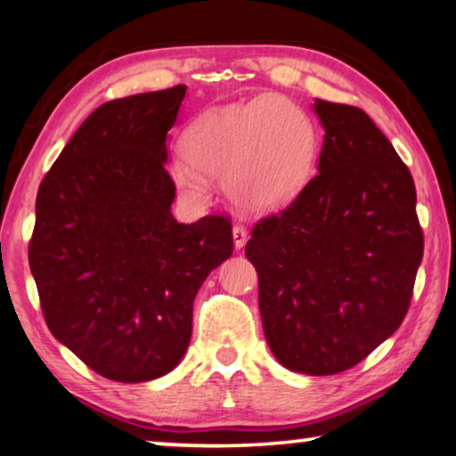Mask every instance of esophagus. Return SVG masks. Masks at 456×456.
<instances>
[{
    "instance_id": "1",
    "label": "esophagus",
    "mask_w": 456,
    "mask_h": 456,
    "mask_svg": "<svg viewBox=\"0 0 456 456\" xmlns=\"http://www.w3.org/2000/svg\"><path fill=\"white\" fill-rule=\"evenodd\" d=\"M246 241H248L246 227L240 225V223H235V225H233V243H235V248L241 249L243 246H246Z\"/></svg>"
}]
</instances>
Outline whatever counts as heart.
<instances>
[{
  "label": "heart",
  "mask_w": 456,
  "mask_h": 456,
  "mask_svg": "<svg viewBox=\"0 0 456 456\" xmlns=\"http://www.w3.org/2000/svg\"><path fill=\"white\" fill-rule=\"evenodd\" d=\"M319 137L314 120L282 98H257L202 114L186 128L175 186L190 199L207 190L205 175H223L237 205L262 213L301 192L314 172Z\"/></svg>",
  "instance_id": "b5f03b06"
}]
</instances>
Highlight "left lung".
Here are the masks:
<instances>
[{
	"label": "left lung",
	"mask_w": 456,
	"mask_h": 456,
	"mask_svg": "<svg viewBox=\"0 0 456 456\" xmlns=\"http://www.w3.org/2000/svg\"><path fill=\"white\" fill-rule=\"evenodd\" d=\"M319 172L251 229L264 334L282 366L338 375L383 344L410 309L424 233L405 163L356 106L317 100Z\"/></svg>",
	"instance_id": "obj_1"
}]
</instances>
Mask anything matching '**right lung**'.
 Returning a JSON list of instances; mask_svg holds the SVG:
<instances>
[{"label": "right lung", "mask_w": 456, "mask_h": 456, "mask_svg": "<svg viewBox=\"0 0 456 456\" xmlns=\"http://www.w3.org/2000/svg\"><path fill=\"white\" fill-rule=\"evenodd\" d=\"M186 86L96 108L40 182L28 262L53 336L120 383L163 377L192 336V305L233 254L231 219L172 216L166 137Z\"/></svg>", "instance_id": "1"}]
</instances>
